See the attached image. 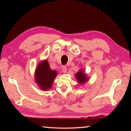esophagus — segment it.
I'll return each mask as SVG.
<instances>
[{"instance_id": "34e87169", "label": "esophagus", "mask_w": 131, "mask_h": 131, "mask_svg": "<svg viewBox=\"0 0 131 131\" xmlns=\"http://www.w3.org/2000/svg\"><path fill=\"white\" fill-rule=\"evenodd\" d=\"M62 72L63 73H66V72H67V68L65 66H62Z\"/></svg>"}]
</instances>
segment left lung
I'll use <instances>...</instances> for the list:
<instances>
[{"instance_id":"obj_1","label":"left lung","mask_w":131,"mask_h":131,"mask_svg":"<svg viewBox=\"0 0 131 131\" xmlns=\"http://www.w3.org/2000/svg\"><path fill=\"white\" fill-rule=\"evenodd\" d=\"M74 76L78 83L80 85H84L90 80L89 77L87 76V74L84 72L83 69H80L79 72H77L76 74H74Z\"/></svg>"}]
</instances>
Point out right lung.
I'll list each match as a JSON object with an SVG mask.
<instances>
[{"label": "right lung", "mask_w": 131, "mask_h": 131, "mask_svg": "<svg viewBox=\"0 0 131 131\" xmlns=\"http://www.w3.org/2000/svg\"><path fill=\"white\" fill-rule=\"evenodd\" d=\"M58 74L56 70H52L47 59L40 61L35 72V82L43 91H47L52 88V83Z\"/></svg>", "instance_id": "1"}]
</instances>
